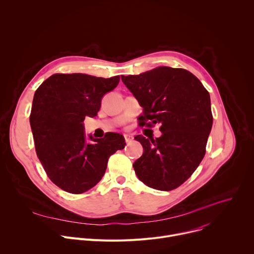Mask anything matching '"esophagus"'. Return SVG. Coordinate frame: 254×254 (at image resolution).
<instances>
[{
	"label": "esophagus",
	"instance_id": "esophagus-1",
	"mask_svg": "<svg viewBox=\"0 0 254 254\" xmlns=\"http://www.w3.org/2000/svg\"><path fill=\"white\" fill-rule=\"evenodd\" d=\"M125 139H126V142L128 143L133 139V136L132 134H125Z\"/></svg>",
	"mask_w": 254,
	"mask_h": 254
}]
</instances>
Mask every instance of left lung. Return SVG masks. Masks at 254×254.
<instances>
[{
  "mask_svg": "<svg viewBox=\"0 0 254 254\" xmlns=\"http://www.w3.org/2000/svg\"><path fill=\"white\" fill-rule=\"evenodd\" d=\"M122 80L142 107L141 127L160 124L162 131L156 139L134 137L143 148L132 165L134 172L153 189H176L205 156L213 123L209 92L188 70L168 66L122 75Z\"/></svg>",
  "mask_w": 254,
  "mask_h": 254,
  "instance_id": "left-lung-1",
  "label": "left lung"
}]
</instances>
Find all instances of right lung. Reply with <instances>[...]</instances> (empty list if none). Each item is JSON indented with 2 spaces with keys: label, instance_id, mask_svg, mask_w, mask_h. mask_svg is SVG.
<instances>
[{
  "label": "right lung",
  "instance_id": "obj_1",
  "mask_svg": "<svg viewBox=\"0 0 254 254\" xmlns=\"http://www.w3.org/2000/svg\"><path fill=\"white\" fill-rule=\"evenodd\" d=\"M119 82L120 76L53 74L34 94L30 126L36 153L49 179L68 193L94 187L110 156L126 146L124 135L117 132L86 137L83 124L86 117L97 116L101 98Z\"/></svg>",
  "mask_w": 254,
  "mask_h": 254
}]
</instances>
